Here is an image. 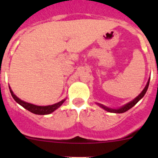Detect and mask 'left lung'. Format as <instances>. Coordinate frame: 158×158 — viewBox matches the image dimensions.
Instances as JSON below:
<instances>
[{"label":"left lung","mask_w":158,"mask_h":158,"mask_svg":"<svg viewBox=\"0 0 158 158\" xmlns=\"http://www.w3.org/2000/svg\"><path fill=\"white\" fill-rule=\"evenodd\" d=\"M149 82H150V79H149V80H148V82L147 85H146L145 88H144V90H143L142 92H141V93L140 94V95H138V97H136V98H135V99L133 100V101L130 102H128V104H126V105H125V106H124L123 107L120 108V109H109V108L106 107V106H102V105H101V104H98V105L100 106V107H102V109H104L105 110H106V111H109V112H114V113H123V112H125V111H128V110H129L130 109H131V108L133 107V106H135V105H136L137 103H138V102H139V100L141 99V98H142L143 97H144V95H145L146 92H147V90H148V85H149Z\"/></svg>","instance_id":"obj_1"}]
</instances>
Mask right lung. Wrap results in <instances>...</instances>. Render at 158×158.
I'll list each match as a JSON object with an SVG mask.
<instances>
[{
	"instance_id": "right-lung-1",
	"label": "right lung",
	"mask_w": 158,
	"mask_h": 158,
	"mask_svg": "<svg viewBox=\"0 0 158 158\" xmlns=\"http://www.w3.org/2000/svg\"><path fill=\"white\" fill-rule=\"evenodd\" d=\"M10 88V87H9ZM11 95L14 98V99L17 102L18 104H20V106H23L24 109H26L28 111H30V112L33 113V114H50V113L53 112L56 109H58L62 104L65 102L64 100H62L60 101V102L56 103V104L52 105V106H35V105L30 104V103H27L26 102L22 101L21 99H20L19 98H17L15 95L14 94V92H12V90H10Z\"/></svg>"
}]
</instances>
